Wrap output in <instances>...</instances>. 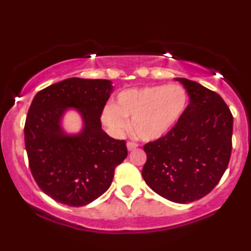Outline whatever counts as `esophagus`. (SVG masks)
I'll return each instance as SVG.
<instances>
[{"mask_svg":"<svg viewBox=\"0 0 251 251\" xmlns=\"http://www.w3.org/2000/svg\"><path fill=\"white\" fill-rule=\"evenodd\" d=\"M138 147V144L134 143V141H128L127 143V150L128 151H133Z\"/></svg>","mask_w":251,"mask_h":251,"instance_id":"34e87169","label":"esophagus"}]
</instances>
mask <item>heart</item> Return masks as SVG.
Masks as SVG:
<instances>
[{"label": "heart", "instance_id": "heart-1", "mask_svg": "<svg viewBox=\"0 0 251 251\" xmlns=\"http://www.w3.org/2000/svg\"><path fill=\"white\" fill-rule=\"evenodd\" d=\"M189 104L182 86L154 85L123 91L116 105L102 111V122L117 133L128 128V119L138 138L152 141L164 137L179 123Z\"/></svg>", "mask_w": 251, "mask_h": 251}]
</instances>
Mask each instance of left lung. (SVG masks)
I'll use <instances>...</instances> for the list:
<instances>
[{
  "label": "left lung",
  "mask_w": 251,
  "mask_h": 251,
  "mask_svg": "<svg viewBox=\"0 0 251 251\" xmlns=\"http://www.w3.org/2000/svg\"><path fill=\"white\" fill-rule=\"evenodd\" d=\"M189 96L186 113L164 137L144 146L146 183L176 203L200 200L214 189L231 155L232 114L221 96L176 78Z\"/></svg>",
  "instance_id": "obj_1"
}]
</instances>
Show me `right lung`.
Listing matches in <instances>:
<instances>
[{"instance_id": "obj_1", "label": "right lung", "mask_w": 251, "mask_h": 251, "mask_svg": "<svg viewBox=\"0 0 251 251\" xmlns=\"http://www.w3.org/2000/svg\"><path fill=\"white\" fill-rule=\"evenodd\" d=\"M111 91V80L69 78L41 90L30 105L24 125L29 167L39 188L57 202L81 207L96 200L127 156L126 141L101 129ZM68 107L78 108L84 119L77 136H66L60 128Z\"/></svg>"}]
</instances>
